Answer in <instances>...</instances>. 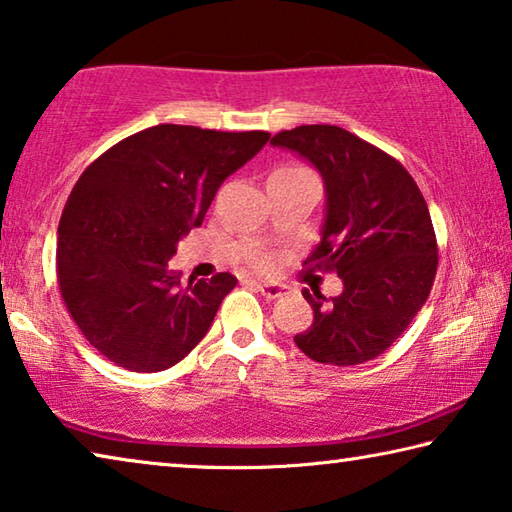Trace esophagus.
Returning <instances> with one entry per match:
<instances>
[{"label":"esophagus","mask_w":512,"mask_h":512,"mask_svg":"<svg viewBox=\"0 0 512 512\" xmlns=\"http://www.w3.org/2000/svg\"><path fill=\"white\" fill-rule=\"evenodd\" d=\"M254 285H256V290L261 292L267 301L279 299V297H285V294H290V288H285V285H279V283H254Z\"/></svg>","instance_id":"1"}]
</instances>
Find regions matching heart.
I'll return each instance as SVG.
<instances>
[{
  "instance_id": "heart-1",
  "label": "heart",
  "mask_w": 512,
  "mask_h": 512,
  "mask_svg": "<svg viewBox=\"0 0 512 512\" xmlns=\"http://www.w3.org/2000/svg\"><path fill=\"white\" fill-rule=\"evenodd\" d=\"M254 265H256V267H267V265H270V261H267L265 256H256V258H254Z\"/></svg>"
}]
</instances>
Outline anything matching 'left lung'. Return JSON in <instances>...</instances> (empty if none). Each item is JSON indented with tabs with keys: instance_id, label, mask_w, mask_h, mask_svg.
<instances>
[{
	"instance_id": "left-lung-1",
	"label": "left lung",
	"mask_w": 512,
	"mask_h": 512,
	"mask_svg": "<svg viewBox=\"0 0 512 512\" xmlns=\"http://www.w3.org/2000/svg\"><path fill=\"white\" fill-rule=\"evenodd\" d=\"M272 143L324 177L321 242L303 265L344 281L330 301L303 290L315 319L294 342L319 364L369 362L405 333L432 292L438 245L425 197L396 157L337 125H299Z\"/></svg>"
}]
</instances>
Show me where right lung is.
<instances>
[{"label":"right lung","mask_w":512,"mask_h":512,"mask_svg":"<svg viewBox=\"0 0 512 512\" xmlns=\"http://www.w3.org/2000/svg\"><path fill=\"white\" fill-rule=\"evenodd\" d=\"M267 139L263 130L161 123L105 150L78 177L58 224V285L80 333L107 360L157 373L209 333L238 279L220 272L182 288L168 261L224 179Z\"/></svg>","instance_id":"right-lung-1"}]
</instances>
